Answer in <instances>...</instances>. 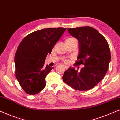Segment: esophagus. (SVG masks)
I'll list each match as a JSON object with an SVG mask.
<instances>
[{"instance_id":"1","label":"esophagus","mask_w":120,"mask_h":120,"mask_svg":"<svg viewBox=\"0 0 120 120\" xmlns=\"http://www.w3.org/2000/svg\"><path fill=\"white\" fill-rule=\"evenodd\" d=\"M63 67H64V68H66V69H67L68 68V66H65V65H63Z\"/></svg>"}]
</instances>
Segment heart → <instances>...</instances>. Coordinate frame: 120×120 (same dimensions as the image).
<instances>
[{"instance_id":"b5f03b06","label":"heart","mask_w":120,"mask_h":120,"mask_svg":"<svg viewBox=\"0 0 120 120\" xmlns=\"http://www.w3.org/2000/svg\"><path fill=\"white\" fill-rule=\"evenodd\" d=\"M69 39H72V38H69ZM65 61L66 62H68V60H65Z\"/></svg>"}]
</instances>
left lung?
Instances as JSON below:
<instances>
[{"label": "left lung", "mask_w": 120, "mask_h": 120, "mask_svg": "<svg viewBox=\"0 0 120 120\" xmlns=\"http://www.w3.org/2000/svg\"><path fill=\"white\" fill-rule=\"evenodd\" d=\"M71 36L78 40L79 52L74 65L82 64L80 71L70 67L64 73L65 83L75 90H88L102 80L108 69L111 59L106 39L97 30L86 26L68 28Z\"/></svg>", "instance_id": "obj_1"}]
</instances>
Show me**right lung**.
<instances>
[{
  "label": "right lung",
  "mask_w": 120,
  "mask_h": 120,
  "mask_svg": "<svg viewBox=\"0 0 120 120\" xmlns=\"http://www.w3.org/2000/svg\"><path fill=\"white\" fill-rule=\"evenodd\" d=\"M66 30H38L27 35L19 44L14 57L15 76L27 94H37L45 87V78L53 67L44 66L45 60Z\"/></svg>",
  "instance_id": "add662e5"
}]
</instances>
